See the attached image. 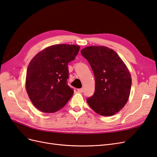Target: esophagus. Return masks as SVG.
Instances as JSON below:
<instances>
[{
	"instance_id": "1",
	"label": "esophagus",
	"mask_w": 157,
	"mask_h": 157,
	"mask_svg": "<svg viewBox=\"0 0 157 157\" xmlns=\"http://www.w3.org/2000/svg\"><path fill=\"white\" fill-rule=\"evenodd\" d=\"M77 91L80 93H82L84 92V89L83 88H79V89H77Z\"/></svg>"
}]
</instances>
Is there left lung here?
I'll return each instance as SVG.
<instances>
[{
	"label": "left lung",
	"mask_w": 157,
	"mask_h": 157,
	"mask_svg": "<svg viewBox=\"0 0 157 157\" xmlns=\"http://www.w3.org/2000/svg\"><path fill=\"white\" fill-rule=\"evenodd\" d=\"M80 52L91 66L96 81L88 104L101 116L115 115L124 107L130 96L129 71L116 52L106 46H88Z\"/></svg>",
	"instance_id": "1"
}]
</instances>
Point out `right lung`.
I'll return each mask as SVG.
<instances>
[{"label":"right lung","mask_w":157,"mask_h":157,"mask_svg":"<svg viewBox=\"0 0 157 157\" xmlns=\"http://www.w3.org/2000/svg\"><path fill=\"white\" fill-rule=\"evenodd\" d=\"M80 46L52 45L32 59L26 75V90L33 104L44 113H54L63 107L73 96L67 85L70 61L75 59Z\"/></svg>","instance_id":"right-lung-1"}]
</instances>
